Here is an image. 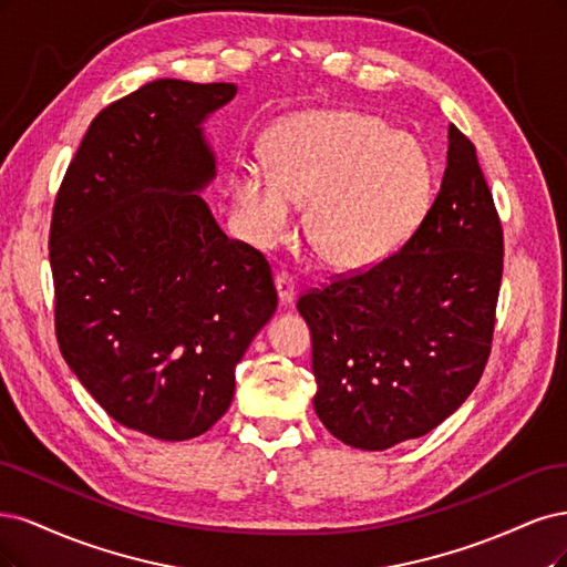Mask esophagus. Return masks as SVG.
Here are the masks:
<instances>
[{
    "instance_id": "34e87169",
    "label": "esophagus",
    "mask_w": 567,
    "mask_h": 567,
    "mask_svg": "<svg viewBox=\"0 0 567 567\" xmlns=\"http://www.w3.org/2000/svg\"><path fill=\"white\" fill-rule=\"evenodd\" d=\"M276 289H278V299H280L282 306L295 301L297 287H295V280H291L289 272H278V276H276Z\"/></svg>"
}]
</instances>
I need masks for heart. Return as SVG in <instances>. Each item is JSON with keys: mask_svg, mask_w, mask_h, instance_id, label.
I'll list each match as a JSON object with an SVG mask.
<instances>
[{"mask_svg": "<svg viewBox=\"0 0 567 567\" xmlns=\"http://www.w3.org/2000/svg\"><path fill=\"white\" fill-rule=\"evenodd\" d=\"M270 174L254 164L230 188L247 240L276 247L306 205V235L337 268H368L389 257L422 218L431 162L416 138L381 117L316 111L280 122L268 143Z\"/></svg>", "mask_w": 567, "mask_h": 567, "instance_id": "heart-1", "label": "heart"}]
</instances>
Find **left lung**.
<instances>
[{
    "label": "left lung",
    "instance_id": "obj_1",
    "mask_svg": "<svg viewBox=\"0 0 567 567\" xmlns=\"http://www.w3.org/2000/svg\"><path fill=\"white\" fill-rule=\"evenodd\" d=\"M502 268L495 199L476 145L452 124L441 190L405 245L297 301L324 429L386 450L445 422L485 370Z\"/></svg>",
    "mask_w": 567,
    "mask_h": 567
}]
</instances>
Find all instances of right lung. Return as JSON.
Segmentation results:
<instances>
[{
    "label": "right lung",
    "instance_id": "right-lung-1",
    "mask_svg": "<svg viewBox=\"0 0 567 567\" xmlns=\"http://www.w3.org/2000/svg\"><path fill=\"white\" fill-rule=\"evenodd\" d=\"M235 91L155 80L103 107L53 203L59 349L115 422L157 441L226 414L235 364L278 308L264 254L197 195L216 172L199 124Z\"/></svg>",
    "mask_w": 567,
    "mask_h": 567
}]
</instances>
